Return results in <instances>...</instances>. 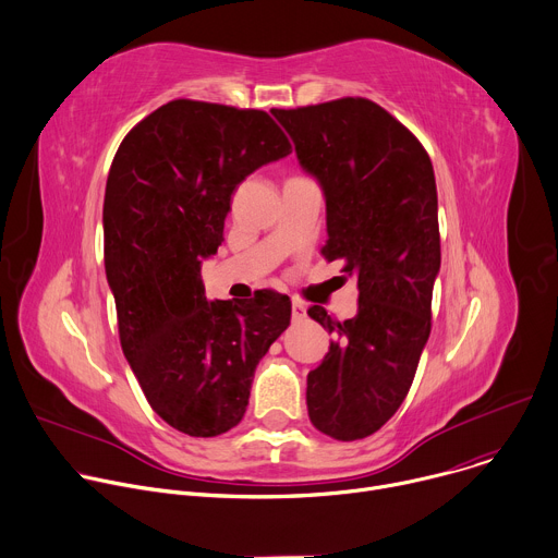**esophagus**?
Instances as JSON below:
<instances>
[{"mask_svg":"<svg viewBox=\"0 0 558 558\" xmlns=\"http://www.w3.org/2000/svg\"><path fill=\"white\" fill-rule=\"evenodd\" d=\"M291 317H293L295 323L304 320V317H306V306H304L302 302H293V304H291Z\"/></svg>","mask_w":558,"mask_h":558,"instance_id":"esophagus-1","label":"esophagus"}]
</instances>
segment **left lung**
<instances>
[{
    "instance_id": "8db88e82",
    "label": "left lung",
    "mask_w": 558,
    "mask_h": 558,
    "mask_svg": "<svg viewBox=\"0 0 558 558\" xmlns=\"http://www.w3.org/2000/svg\"><path fill=\"white\" fill-rule=\"evenodd\" d=\"M271 112L323 187V256L342 258L360 289L351 320L308 308L336 333L306 375L308 420L333 439H364L402 407L430 336L441 265L433 163L413 132L362 97Z\"/></svg>"
}]
</instances>
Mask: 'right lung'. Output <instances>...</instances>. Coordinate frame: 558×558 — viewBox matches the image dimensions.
<instances>
[{
    "instance_id": "add662e5",
    "label": "right lung",
    "mask_w": 558,
    "mask_h": 558,
    "mask_svg": "<svg viewBox=\"0 0 558 558\" xmlns=\"http://www.w3.org/2000/svg\"><path fill=\"white\" fill-rule=\"evenodd\" d=\"M291 154L263 110L177 99L119 145L106 183L104 258L119 338L151 411L190 437L243 420L254 373L291 300H207L201 265L222 243L231 194Z\"/></svg>"
}]
</instances>
